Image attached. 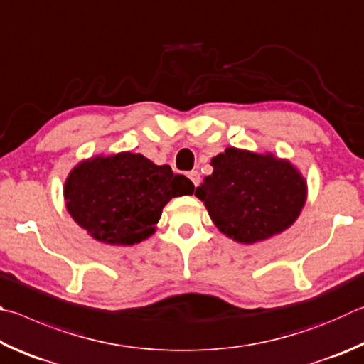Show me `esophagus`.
I'll return each instance as SVG.
<instances>
[{"label": "esophagus", "instance_id": "obj_1", "mask_svg": "<svg viewBox=\"0 0 364 364\" xmlns=\"http://www.w3.org/2000/svg\"><path fill=\"white\" fill-rule=\"evenodd\" d=\"M188 178H190V181H192V183H193L195 187H198V186H200L201 177H200V172H198V171H192V172H188Z\"/></svg>", "mask_w": 364, "mask_h": 364}]
</instances>
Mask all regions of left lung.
<instances>
[{
    "mask_svg": "<svg viewBox=\"0 0 364 364\" xmlns=\"http://www.w3.org/2000/svg\"><path fill=\"white\" fill-rule=\"evenodd\" d=\"M195 196L214 225L238 243L269 240L294 224L307 200V182L288 159L228 146L211 159Z\"/></svg>",
    "mask_w": 364,
    "mask_h": 364,
    "instance_id": "left-lung-1",
    "label": "left lung"
}]
</instances>
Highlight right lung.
Segmentation results:
<instances>
[{
	"label": "right lung",
	"instance_id": "obj_1",
	"mask_svg": "<svg viewBox=\"0 0 364 364\" xmlns=\"http://www.w3.org/2000/svg\"><path fill=\"white\" fill-rule=\"evenodd\" d=\"M190 178L174 174L140 153L121 151L85 159L63 187L67 211L94 240L131 246L155 233L163 208L174 196L192 195Z\"/></svg>",
	"mask_w": 364,
	"mask_h": 364
}]
</instances>
